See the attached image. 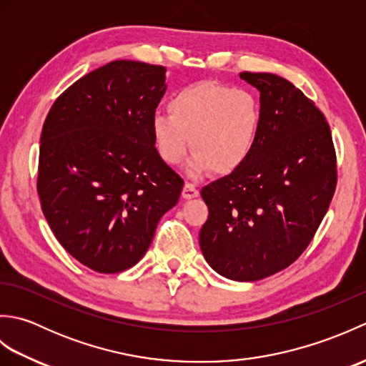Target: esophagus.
<instances>
[{"instance_id":"esophagus-1","label":"esophagus","mask_w":366,"mask_h":366,"mask_svg":"<svg viewBox=\"0 0 366 366\" xmlns=\"http://www.w3.org/2000/svg\"><path fill=\"white\" fill-rule=\"evenodd\" d=\"M198 195H199V192H198V189L195 187V185L190 184V182H187V184L184 185V189H182V198L190 199V198H195V197H198Z\"/></svg>"}]
</instances>
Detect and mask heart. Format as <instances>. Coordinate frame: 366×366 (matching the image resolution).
<instances>
[{
  "label": "heart",
  "mask_w": 366,
  "mask_h": 366,
  "mask_svg": "<svg viewBox=\"0 0 366 366\" xmlns=\"http://www.w3.org/2000/svg\"><path fill=\"white\" fill-rule=\"evenodd\" d=\"M168 112L152 116L154 147L171 167L182 163L192 147L190 176L211 168L219 174L239 169L253 154L262 127V108L252 91L215 81L177 89Z\"/></svg>",
  "instance_id": "obj_1"
}]
</instances>
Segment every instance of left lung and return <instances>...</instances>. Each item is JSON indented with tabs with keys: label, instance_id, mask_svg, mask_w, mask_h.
<instances>
[{
	"label": "left lung",
	"instance_id": "1",
	"mask_svg": "<svg viewBox=\"0 0 366 366\" xmlns=\"http://www.w3.org/2000/svg\"><path fill=\"white\" fill-rule=\"evenodd\" d=\"M259 91L262 127L253 154L201 190L209 217L199 247L215 272L256 282L305 252L337 189L329 122L303 92L274 74L240 72Z\"/></svg>",
	"mask_w": 366,
	"mask_h": 366
}]
</instances>
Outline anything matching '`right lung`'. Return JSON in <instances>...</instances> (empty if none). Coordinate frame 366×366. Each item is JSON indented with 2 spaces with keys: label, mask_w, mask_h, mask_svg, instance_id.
Listing matches in <instances>:
<instances>
[{
  "label": "right lung",
  "mask_w": 366,
  "mask_h": 366,
  "mask_svg": "<svg viewBox=\"0 0 366 366\" xmlns=\"http://www.w3.org/2000/svg\"><path fill=\"white\" fill-rule=\"evenodd\" d=\"M165 72L112 61L69 86L44 122L42 212L66 252L100 274L135 266L181 197L182 177L159 157L151 137Z\"/></svg>",
  "instance_id": "right-lung-1"
}]
</instances>
